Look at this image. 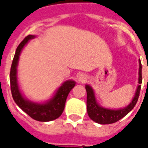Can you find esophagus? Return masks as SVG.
Returning a JSON list of instances; mask_svg holds the SVG:
<instances>
[{"mask_svg": "<svg viewBox=\"0 0 148 148\" xmlns=\"http://www.w3.org/2000/svg\"><path fill=\"white\" fill-rule=\"evenodd\" d=\"M87 80H88V77L86 75V74H80L78 77H77V81L79 82H82V83H85L87 82Z\"/></svg>", "mask_w": 148, "mask_h": 148, "instance_id": "obj_1", "label": "esophagus"}]
</instances>
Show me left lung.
Masks as SVG:
<instances>
[{"instance_id": "obj_1", "label": "left lung", "mask_w": 148, "mask_h": 148, "mask_svg": "<svg viewBox=\"0 0 148 148\" xmlns=\"http://www.w3.org/2000/svg\"><path fill=\"white\" fill-rule=\"evenodd\" d=\"M142 83V64L139 60V69H138V86L137 87L134 98L130 104L124 108L120 109H109L99 105L95 98L94 90L90 85H86V90L87 93L86 99V109L89 117L94 122L99 124H110L119 121L122 118L126 116L132 110L136 105L139 97L140 90Z\"/></svg>"}]
</instances>
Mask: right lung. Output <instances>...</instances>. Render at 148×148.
I'll use <instances>...</instances> for the list:
<instances>
[{"instance_id":"add662e5","label":"right lung","mask_w":148,"mask_h":148,"mask_svg":"<svg viewBox=\"0 0 148 148\" xmlns=\"http://www.w3.org/2000/svg\"><path fill=\"white\" fill-rule=\"evenodd\" d=\"M34 35H28L17 47L14 59L10 73V89L11 94L16 105L32 119L40 122H49L54 120L61 116L64 110L65 103L67 95L76 85L73 80H67L61 85L53 95L44 102H35L26 99L20 90L18 77H17V66L22 50L27 43L33 38Z\"/></svg>"}]
</instances>
